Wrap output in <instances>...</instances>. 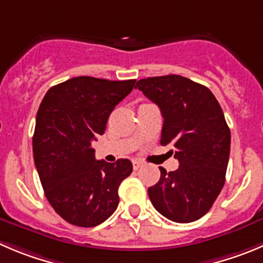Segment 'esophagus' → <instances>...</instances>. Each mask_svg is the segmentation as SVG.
<instances>
[{
    "instance_id": "34e87169",
    "label": "esophagus",
    "mask_w": 263,
    "mask_h": 263,
    "mask_svg": "<svg viewBox=\"0 0 263 263\" xmlns=\"http://www.w3.org/2000/svg\"><path fill=\"white\" fill-rule=\"evenodd\" d=\"M143 165V162L139 161V160H134L133 161V167H134V171H137V169H139V167Z\"/></svg>"
}]
</instances>
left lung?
Segmentation results:
<instances>
[{
	"label": "left lung",
	"instance_id": "8db88e82",
	"mask_svg": "<svg viewBox=\"0 0 263 263\" xmlns=\"http://www.w3.org/2000/svg\"><path fill=\"white\" fill-rule=\"evenodd\" d=\"M136 87L159 106L160 143L173 147L179 161L169 173L160 166L149 200L171 221H196L212 208L226 178L231 134L221 106L208 87L178 74L142 79Z\"/></svg>",
	"mask_w": 263,
	"mask_h": 263
}]
</instances>
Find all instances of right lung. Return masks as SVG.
Returning a JSON list of instances; mask_svg holds the SVG:
<instances>
[{
  "mask_svg": "<svg viewBox=\"0 0 263 263\" xmlns=\"http://www.w3.org/2000/svg\"><path fill=\"white\" fill-rule=\"evenodd\" d=\"M136 80L80 76L50 87L36 117L33 157L54 211L68 223L94 227L119 205V186L133 172L127 159L96 160L91 142L106 132L115 107Z\"/></svg>",
  "mask_w": 263,
  "mask_h": 263,
  "instance_id": "1",
  "label": "right lung"
}]
</instances>
